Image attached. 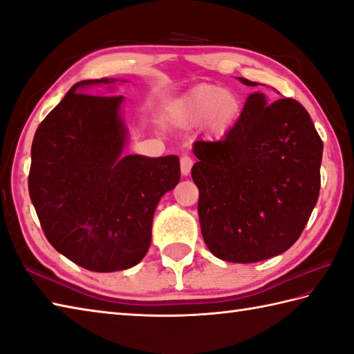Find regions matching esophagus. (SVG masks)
Instances as JSON below:
<instances>
[{
    "mask_svg": "<svg viewBox=\"0 0 354 354\" xmlns=\"http://www.w3.org/2000/svg\"><path fill=\"white\" fill-rule=\"evenodd\" d=\"M179 164H181V173L184 176H187L190 173L192 167H193V159L187 155H183L181 159H179Z\"/></svg>",
    "mask_w": 354,
    "mask_h": 354,
    "instance_id": "1",
    "label": "esophagus"
}]
</instances>
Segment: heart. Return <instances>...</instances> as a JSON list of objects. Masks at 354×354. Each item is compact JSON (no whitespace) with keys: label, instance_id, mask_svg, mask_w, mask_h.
<instances>
[{"label":"heart","instance_id":"obj_1","mask_svg":"<svg viewBox=\"0 0 354 354\" xmlns=\"http://www.w3.org/2000/svg\"><path fill=\"white\" fill-rule=\"evenodd\" d=\"M241 100L224 87L201 84L192 88L175 109V121L183 127L210 124L216 133H224L238 120Z\"/></svg>","mask_w":354,"mask_h":354}]
</instances>
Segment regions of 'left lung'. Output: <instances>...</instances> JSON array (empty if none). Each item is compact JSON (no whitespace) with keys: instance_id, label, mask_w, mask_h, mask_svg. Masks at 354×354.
<instances>
[{"instance_id":"left-lung-1","label":"left lung","mask_w":354,"mask_h":354,"mask_svg":"<svg viewBox=\"0 0 354 354\" xmlns=\"http://www.w3.org/2000/svg\"><path fill=\"white\" fill-rule=\"evenodd\" d=\"M247 86L253 81L239 78ZM324 144L301 102L252 93L219 141L193 144L201 233L216 258L250 264L288 250L319 198Z\"/></svg>"}]
</instances>
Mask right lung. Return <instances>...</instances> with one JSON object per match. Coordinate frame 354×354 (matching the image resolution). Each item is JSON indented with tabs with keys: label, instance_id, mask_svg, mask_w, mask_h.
<instances>
[{
	"label": "right lung",
	"instance_id": "right-lung-1",
	"mask_svg": "<svg viewBox=\"0 0 354 354\" xmlns=\"http://www.w3.org/2000/svg\"><path fill=\"white\" fill-rule=\"evenodd\" d=\"M80 81L37 129L29 195L55 250L90 272H120L147 253L159 199L179 183L175 155L122 156V96L90 95Z\"/></svg>",
	"mask_w": 354,
	"mask_h": 354
}]
</instances>
